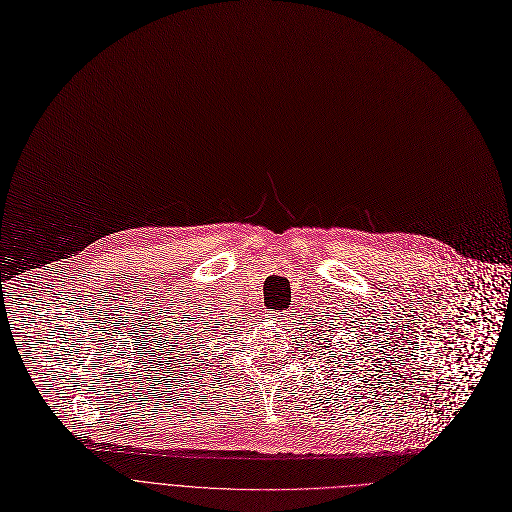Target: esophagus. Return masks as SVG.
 <instances>
[{
	"mask_svg": "<svg viewBox=\"0 0 512 512\" xmlns=\"http://www.w3.org/2000/svg\"><path fill=\"white\" fill-rule=\"evenodd\" d=\"M281 315H283V311H277V317H279V321H283V317H281Z\"/></svg>",
	"mask_w": 512,
	"mask_h": 512,
	"instance_id": "obj_1",
	"label": "esophagus"
}]
</instances>
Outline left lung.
<instances>
[{
    "label": "left lung",
    "instance_id": "8db88e82",
    "mask_svg": "<svg viewBox=\"0 0 512 512\" xmlns=\"http://www.w3.org/2000/svg\"><path fill=\"white\" fill-rule=\"evenodd\" d=\"M319 331H321V335H325V337H329V333H327V331H329V329H327V327H323V325H319ZM319 331H317V329H313V333H315V337H317V339H319ZM352 342H354V335H352ZM376 342H378V335H376ZM364 344H366V346H364V348H370V342H364ZM378 346H382V344H380V342H378ZM319 348H323V346H321V344H319ZM327 348H331V346H329V344H327ZM317 352H319V350H317ZM376 354H378V352H376ZM319 356H321V352H319ZM333 356H335V354H333ZM356 356H358V350H356ZM362 356H364V354H360V358H362ZM350 362H352V364H354V362H356V360H350ZM372 362H374V360H372Z\"/></svg>",
    "mask_w": 512,
    "mask_h": 512
}]
</instances>
